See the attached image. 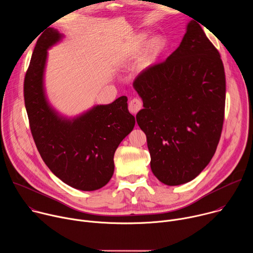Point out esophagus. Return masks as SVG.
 I'll list each match as a JSON object with an SVG mask.
<instances>
[{
    "label": "esophagus",
    "mask_w": 253,
    "mask_h": 253,
    "mask_svg": "<svg viewBox=\"0 0 253 253\" xmlns=\"http://www.w3.org/2000/svg\"><path fill=\"white\" fill-rule=\"evenodd\" d=\"M141 108H142V102L137 98L132 99L128 104V109L132 114H136L139 110H141Z\"/></svg>",
    "instance_id": "obj_1"
}]
</instances>
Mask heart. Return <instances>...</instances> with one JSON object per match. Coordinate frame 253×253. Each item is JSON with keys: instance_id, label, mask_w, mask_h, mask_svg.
<instances>
[{"instance_id": "b5f03b06", "label": "heart", "mask_w": 253, "mask_h": 253, "mask_svg": "<svg viewBox=\"0 0 253 253\" xmlns=\"http://www.w3.org/2000/svg\"><path fill=\"white\" fill-rule=\"evenodd\" d=\"M146 39L147 35L145 33L136 35L128 50V54L131 57H136L141 53L140 65L143 68L151 66L162 54L165 48V40L161 36L155 35L147 41Z\"/></svg>"}]
</instances>
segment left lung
I'll list each match as a JSON object with an SVG mask.
<instances>
[{
	"instance_id": "1",
	"label": "left lung",
	"mask_w": 253,
	"mask_h": 253,
	"mask_svg": "<svg viewBox=\"0 0 253 253\" xmlns=\"http://www.w3.org/2000/svg\"><path fill=\"white\" fill-rule=\"evenodd\" d=\"M133 87L143 100L136 120L147 137L153 174L169 186L191 181L221 136L226 84L218 50L191 21L179 47L143 70Z\"/></svg>"
}]
</instances>
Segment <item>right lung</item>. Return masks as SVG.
I'll list each match as a JSON object with an SVG mask.
<instances>
[{
	"label": "right lung",
	"instance_id": "add662e5",
	"mask_svg": "<svg viewBox=\"0 0 253 253\" xmlns=\"http://www.w3.org/2000/svg\"><path fill=\"white\" fill-rule=\"evenodd\" d=\"M62 38L53 28L40 36L24 80V99L36 146L49 169L66 184L83 191L105 186L114 173V154L133 130L135 117L127 97L98 105L69 120L59 116L47 102L43 75L47 50Z\"/></svg>",
	"mask_w": 253,
	"mask_h": 253
}]
</instances>
